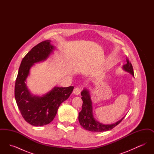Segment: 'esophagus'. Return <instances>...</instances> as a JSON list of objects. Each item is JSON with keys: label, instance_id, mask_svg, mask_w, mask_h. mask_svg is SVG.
Segmentation results:
<instances>
[{"label": "esophagus", "instance_id": "esophagus-1", "mask_svg": "<svg viewBox=\"0 0 154 154\" xmlns=\"http://www.w3.org/2000/svg\"><path fill=\"white\" fill-rule=\"evenodd\" d=\"M81 92V88L76 87V88H75L74 89L73 93L75 95H80Z\"/></svg>", "mask_w": 154, "mask_h": 154}]
</instances>
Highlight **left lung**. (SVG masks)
<instances>
[{
  "instance_id": "8db88e82",
  "label": "left lung",
  "mask_w": 154,
  "mask_h": 154,
  "mask_svg": "<svg viewBox=\"0 0 154 154\" xmlns=\"http://www.w3.org/2000/svg\"><path fill=\"white\" fill-rule=\"evenodd\" d=\"M127 63L124 65L122 69L125 71L131 74L134 77V72L133 70V66L131 62L128 59H126ZM82 100V110L79 112V120L82 127L85 129L91 132H102L111 130L115 126L119 124L124 119L122 118L117 122L112 124L104 125L97 121L94 117L92 103L91 98L90 94L88 89L84 88L81 93Z\"/></svg>"
}]
</instances>
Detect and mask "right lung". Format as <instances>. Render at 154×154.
Masks as SVG:
<instances>
[{
  "label": "right lung",
  "mask_w": 154,
  "mask_h": 154,
  "mask_svg": "<svg viewBox=\"0 0 154 154\" xmlns=\"http://www.w3.org/2000/svg\"><path fill=\"white\" fill-rule=\"evenodd\" d=\"M51 40L42 42L33 47L22 59L15 81L14 95L22 117L29 124L42 126L50 124L55 117L59 107L72 94L74 87L52 88L42 96L32 95L25 83L30 69L35 63L49 57L54 47Z\"/></svg>",
  "instance_id": "right-lung-1"
}]
</instances>
